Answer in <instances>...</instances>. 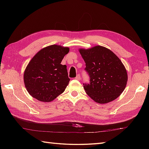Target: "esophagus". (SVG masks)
I'll return each mask as SVG.
<instances>
[{
    "instance_id": "34e87169",
    "label": "esophagus",
    "mask_w": 149,
    "mask_h": 149,
    "mask_svg": "<svg viewBox=\"0 0 149 149\" xmlns=\"http://www.w3.org/2000/svg\"><path fill=\"white\" fill-rule=\"evenodd\" d=\"M75 79H77V80H80L81 79V76H80L79 74H78L77 75L76 77H75Z\"/></svg>"
}]
</instances>
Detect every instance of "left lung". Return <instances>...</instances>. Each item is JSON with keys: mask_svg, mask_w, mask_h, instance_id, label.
I'll use <instances>...</instances> for the list:
<instances>
[{"mask_svg": "<svg viewBox=\"0 0 149 149\" xmlns=\"http://www.w3.org/2000/svg\"><path fill=\"white\" fill-rule=\"evenodd\" d=\"M86 63L90 83L84 88L95 102L106 104L118 98L125 88L127 73L118 56L106 47L97 45L79 49Z\"/></svg>", "mask_w": 149, "mask_h": 149, "instance_id": "obj_1", "label": "left lung"}]
</instances>
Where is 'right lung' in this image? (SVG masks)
<instances>
[{"mask_svg":"<svg viewBox=\"0 0 149 149\" xmlns=\"http://www.w3.org/2000/svg\"><path fill=\"white\" fill-rule=\"evenodd\" d=\"M69 50L67 47L49 45L31 59L24 74L25 86L30 95L49 102L64 92L70 79L66 66L61 63Z\"/></svg>","mask_w":149,"mask_h":149,"instance_id":"1","label":"right lung"}]
</instances>
